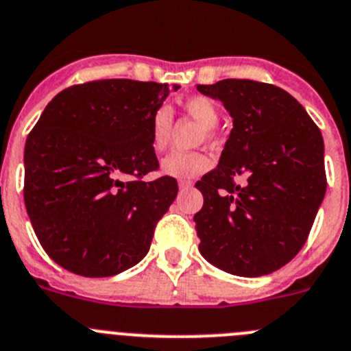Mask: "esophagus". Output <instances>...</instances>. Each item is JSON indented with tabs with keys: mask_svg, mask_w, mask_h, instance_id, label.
<instances>
[{
	"mask_svg": "<svg viewBox=\"0 0 351 351\" xmlns=\"http://www.w3.org/2000/svg\"><path fill=\"white\" fill-rule=\"evenodd\" d=\"M191 188H193L191 181H179V189H181V191H186V189H191Z\"/></svg>",
	"mask_w": 351,
	"mask_h": 351,
	"instance_id": "34e87169",
	"label": "esophagus"
}]
</instances>
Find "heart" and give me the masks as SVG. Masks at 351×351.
<instances>
[{"label": "heart", "mask_w": 351, "mask_h": 351, "mask_svg": "<svg viewBox=\"0 0 351 351\" xmlns=\"http://www.w3.org/2000/svg\"><path fill=\"white\" fill-rule=\"evenodd\" d=\"M184 109L195 120L200 121L207 128V136H212V128L219 123V108L212 99L197 95L184 102ZM172 109L169 106H160L151 117V144L156 151L165 149L172 132ZM212 167V160L207 154L186 153V151H172L162 160V172L173 179H193L207 172Z\"/></svg>", "instance_id": "heart-1"}]
</instances>
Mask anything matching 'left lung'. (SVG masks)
I'll return each instance as SVG.
<instances>
[{
  "instance_id": "1",
  "label": "left lung",
  "mask_w": 351,
  "mask_h": 351,
  "mask_svg": "<svg viewBox=\"0 0 351 351\" xmlns=\"http://www.w3.org/2000/svg\"><path fill=\"white\" fill-rule=\"evenodd\" d=\"M233 118L217 167L197 188L202 256L239 276L287 265L304 245L326 195L324 139L303 106L285 90L252 80L197 85ZM244 182L237 185L234 178Z\"/></svg>"
}]
</instances>
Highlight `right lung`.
Here are the masks:
<instances>
[{
    "instance_id": "1",
    "label": "right lung",
    "mask_w": 351,
    "mask_h": 351,
    "mask_svg": "<svg viewBox=\"0 0 351 351\" xmlns=\"http://www.w3.org/2000/svg\"><path fill=\"white\" fill-rule=\"evenodd\" d=\"M179 88L99 80L62 90L41 112L25 141L24 202L41 247L67 271L112 276L147 254L178 197L176 179L141 181L158 169L151 117Z\"/></svg>"
}]
</instances>
